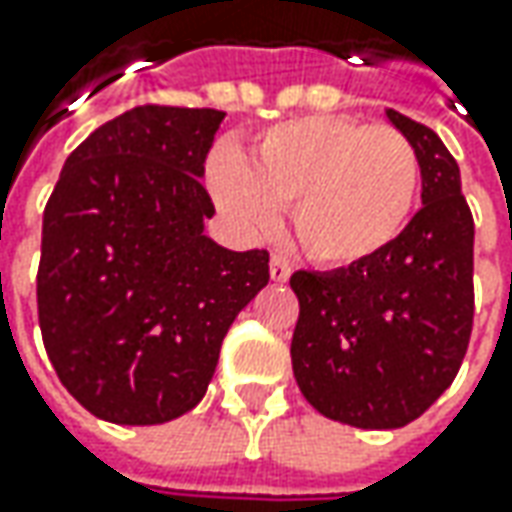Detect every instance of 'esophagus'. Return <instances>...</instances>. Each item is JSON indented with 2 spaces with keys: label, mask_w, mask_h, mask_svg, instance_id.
<instances>
[{
  "label": "esophagus",
  "mask_w": 512,
  "mask_h": 512,
  "mask_svg": "<svg viewBox=\"0 0 512 512\" xmlns=\"http://www.w3.org/2000/svg\"><path fill=\"white\" fill-rule=\"evenodd\" d=\"M290 273H293V267H290V262H287L285 256L273 253V256H270V279L282 285V282L290 279Z\"/></svg>",
  "instance_id": "obj_1"
}]
</instances>
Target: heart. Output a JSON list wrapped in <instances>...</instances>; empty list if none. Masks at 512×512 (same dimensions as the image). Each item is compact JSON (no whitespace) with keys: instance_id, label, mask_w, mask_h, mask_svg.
Here are the masks:
<instances>
[{"instance_id":"1","label":"heart","mask_w":512,"mask_h":512,"mask_svg":"<svg viewBox=\"0 0 512 512\" xmlns=\"http://www.w3.org/2000/svg\"><path fill=\"white\" fill-rule=\"evenodd\" d=\"M207 187L245 233H267L276 210L290 207L307 256L347 267L402 236L419 202L422 162L402 130L316 113L267 128L245 162L233 150H213Z\"/></svg>"}]
</instances>
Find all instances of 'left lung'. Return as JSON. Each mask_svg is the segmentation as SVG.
Returning <instances> with one entry per match:
<instances>
[{
	"label": "left lung",
	"instance_id": "obj_1",
	"mask_svg": "<svg viewBox=\"0 0 512 512\" xmlns=\"http://www.w3.org/2000/svg\"><path fill=\"white\" fill-rule=\"evenodd\" d=\"M422 162L424 207L379 256L290 287L299 319L293 376L333 422L393 430L453 384L473 330V213L459 165L433 130L387 108Z\"/></svg>",
	"mask_w": 512,
	"mask_h": 512
}]
</instances>
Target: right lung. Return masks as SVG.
I'll use <instances>...</instances> for the list:
<instances>
[{
    "label": "right lung",
    "instance_id": "right-lung-1",
    "mask_svg": "<svg viewBox=\"0 0 512 512\" xmlns=\"http://www.w3.org/2000/svg\"><path fill=\"white\" fill-rule=\"evenodd\" d=\"M222 110L142 105L73 150L42 219L36 307L68 393L113 424L202 402L227 327L267 285V250L207 239L202 187Z\"/></svg>",
    "mask_w": 512,
    "mask_h": 512
}]
</instances>
